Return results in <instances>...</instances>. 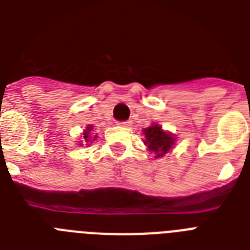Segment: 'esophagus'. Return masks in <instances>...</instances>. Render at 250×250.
Segmentation results:
<instances>
[{
    "mask_svg": "<svg viewBox=\"0 0 250 250\" xmlns=\"http://www.w3.org/2000/svg\"><path fill=\"white\" fill-rule=\"evenodd\" d=\"M119 125H122V127H131L132 125V121H127V122H119L118 123Z\"/></svg>",
    "mask_w": 250,
    "mask_h": 250,
    "instance_id": "obj_1",
    "label": "esophagus"
}]
</instances>
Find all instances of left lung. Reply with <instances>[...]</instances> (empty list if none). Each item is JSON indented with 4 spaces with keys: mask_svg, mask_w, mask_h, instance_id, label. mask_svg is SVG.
<instances>
[{
    "mask_svg": "<svg viewBox=\"0 0 250 250\" xmlns=\"http://www.w3.org/2000/svg\"><path fill=\"white\" fill-rule=\"evenodd\" d=\"M145 136L144 144L148 146V150L154 154V158H162L175 146L176 136L168 131H165L162 125L153 123L143 129Z\"/></svg>",
    "mask_w": 250,
    "mask_h": 250,
    "instance_id": "left-lung-1",
    "label": "left lung"
}]
</instances>
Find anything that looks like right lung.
Listing matches in <instances>:
<instances>
[{
	"label": "right lung",
	"mask_w": 250,
	"mask_h": 250,
	"mask_svg": "<svg viewBox=\"0 0 250 250\" xmlns=\"http://www.w3.org/2000/svg\"><path fill=\"white\" fill-rule=\"evenodd\" d=\"M92 131H93V125H86L85 129H84L83 133H82V140L78 143L79 146H84V145H85V146H89V145L92 144L96 139H97V135H93Z\"/></svg>",
	"instance_id": "1"
}]
</instances>
